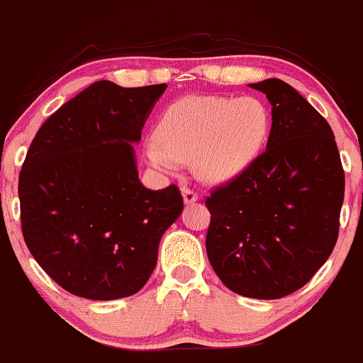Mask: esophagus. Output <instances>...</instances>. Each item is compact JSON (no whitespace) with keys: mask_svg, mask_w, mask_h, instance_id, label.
Wrapping results in <instances>:
<instances>
[{"mask_svg":"<svg viewBox=\"0 0 363 363\" xmlns=\"http://www.w3.org/2000/svg\"><path fill=\"white\" fill-rule=\"evenodd\" d=\"M182 198H184L186 205H193L198 201V194L193 189H189L188 186H182Z\"/></svg>","mask_w":363,"mask_h":363,"instance_id":"esophagus-1","label":"esophagus"}]
</instances>
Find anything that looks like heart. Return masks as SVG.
<instances>
[{
	"label": "heart",
	"instance_id": "b5f03b06",
	"mask_svg": "<svg viewBox=\"0 0 363 363\" xmlns=\"http://www.w3.org/2000/svg\"><path fill=\"white\" fill-rule=\"evenodd\" d=\"M269 129L270 115L257 98L186 96L163 111L158 139L146 145L145 155L163 172L193 160L198 177L217 184L252 165Z\"/></svg>",
	"mask_w": 363,
	"mask_h": 363
}]
</instances>
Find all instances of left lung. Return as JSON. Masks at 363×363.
<instances>
[{"mask_svg":"<svg viewBox=\"0 0 363 363\" xmlns=\"http://www.w3.org/2000/svg\"><path fill=\"white\" fill-rule=\"evenodd\" d=\"M272 105L267 150L205 200L206 255L241 296L277 300L303 288L333 253L345 170L330 125L281 79L250 84Z\"/></svg>","mask_w":363,"mask_h":363,"instance_id":"obj_1","label":"left lung"}]
</instances>
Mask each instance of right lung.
<instances>
[{"label": "right lung", "instance_id": "right-lung-1", "mask_svg": "<svg viewBox=\"0 0 363 363\" xmlns=\"http://www.w3.org/2000/svg\"><path fill=\"white\" fill-rule=\"evenodd\" d=\"M167 84L98 81L38 130L18 175L20 220L43 270L75 296L117 300L146 284L182 213L175 184H141L133 143Z\"/></svg>", "mask_w": 363, "mask_h": 363}]
</instances>
